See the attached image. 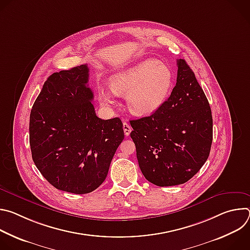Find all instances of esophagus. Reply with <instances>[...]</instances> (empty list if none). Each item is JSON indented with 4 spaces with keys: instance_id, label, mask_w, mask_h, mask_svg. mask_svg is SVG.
I'll return each instance as SVG.
<instances>
[{
    "instance_id": "obj_1",
    "label": "esophagus",
    "mask_w": 250,
    "mask_h": 250,
    "mask_svg": "<svg viewBox=\"0 0 250 250\" xmlns=\"http://www.w3.org/2000/svg\"><path fill=\"white\" fill-rule=\"evenodd\" d=\"M124 131H125V134L126 135V136H128L129 135V133H130V131H131V126L127 124V123H124Z\"/></svg>"
}]
</instances>
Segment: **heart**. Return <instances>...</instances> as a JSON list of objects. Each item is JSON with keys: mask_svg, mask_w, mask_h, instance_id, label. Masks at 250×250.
<instances>
[{"mask_svg": "<svg viewBox=\"0 0 250 250\" xmlns=\"http://www.w3.org/2000/svg\"><path fill=\"white\" fill-rule=\"evenodd\" d=\"M173 85V72L156 59L140 61L110 80L112 92L125 97L129 112L135 116H149L156 112L168 98ZM103 104L115 103L113 94L104 89L99 93Z\"/></svg>", "mask_w": 250, "mask_h": 250, "instance_id": "1", "label": "heart"}]
</instances>
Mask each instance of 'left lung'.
Wrapping results in <instances>:
<instances>
[{"label":"left lung","instance_id":"8db88e82","mask_svg":"<svg viewBox=\"0 0 250 250\" xmlns=\"http://www.w3.org/2000/svg\"><path fill=\"white\" fill-rule=\"evenodd\" d=\"M170 97L149 117L130 121L139 168L150 183L184 184L207 161L212 141L208 101L184 59Z\"/></svg>","mask_w":250,"mask_h":250}]
</instances>
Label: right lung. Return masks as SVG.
<instances>
[{
	"label": "right lung",
	"instance_id": "add662e5",
	"mask_svg": "<svg viewBox=\"0 0 250 250\" xmlns=\"http://www.w3.org/2000/svg\"><path fill=\"white\" fill-rule=\"evenodd\" d=\"M88 81L87 64L53 73L29 117L35 166L53 187L73 194L91 193L104 181L125 137L119 118L96 116Z\"/></svg>",
	"mask_w": 250,
	"mask_h": 250
}]
</instances>
